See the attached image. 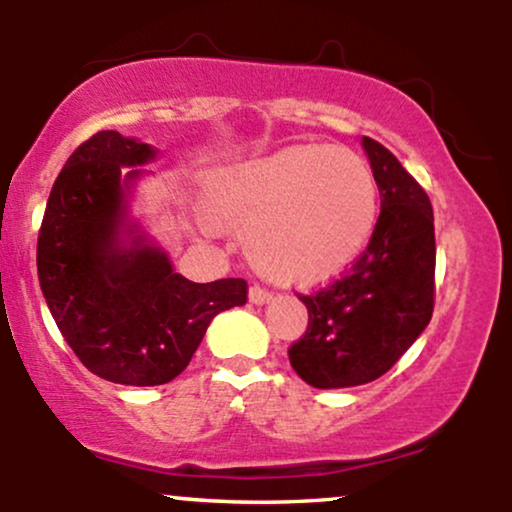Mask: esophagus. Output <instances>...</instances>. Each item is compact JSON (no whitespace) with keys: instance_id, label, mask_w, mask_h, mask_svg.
<instances>
[{"instance_id":"obj_1","label":"esophagus","mask_w":512,"mask_h":512,"mask_svg":"<svg viewBox=\"0 0 512 512\" xmlns=\"http://www.w3.org/2000/svg\"><path fill=\"white\" fill-rule=\"evenodd\" d=\"M269 298H272V291L269 289H264V286H260V284L250 286V303L260 305V303H267Z\"/></svg>"}]
</instances>
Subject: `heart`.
Returning <instances> with one entry per match:
<instances>
[{
  "label": "heart",
  "instance_id": "b5f03b06",
  "mask_svg": "<svg viewBox=\"0 0 512 512\" xmlns=\"http://www.w3.org/2000/svg\"><path fill=\"white\" fill-rule=\"evenodd\" d=\"M216 211L248 233L250 257L264 274L317 284L366 248L378 219V187L354 151L293 146L223 175Z\"/></svg>",
  "mask_w": 512,
  "mask_h": 512
}]
</instances>
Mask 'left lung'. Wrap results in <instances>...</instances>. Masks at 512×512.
Here are the masks:
<instances>
[{"mask_svg":"<svg viewBox=\"0 0 512 512\" xmlns=\"http://www.w3.org/2000/svg\"><path fill=\"white\" fill-rule=\"evenodd\" d=\"M363 149L380 190L373 236L337 281L298 293L308 330L289 346V361L320 390L385 375L426 330L436 303L431 199L383 144L363 137Z\"/></svg>","mask_w":512,"mask_h":512,"instance_id":"left-lung-1","label":"left lung"}]
</instances>
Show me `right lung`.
Returning a JSON list of instances; mask_svg holds the SVG:
<instances>
[{"mask_svg": "<svg viewBox=\"0 0 512 512\" xmlns=\"http://www.w3.org/2000/svg\"><path fill=\"white\" fill-rule=\"evenodd\" d=\"M154 156L113 129L93 134L57 175L38 233L40 289L64 342L93 375L137 387L178 378L214 315L248 303L245 279L195 284L142 236L120 248L122 166Z\"/></svg>", "mask_w": 512, "mask_h": 512, "instance_id": "obj_1", "label": "right lung"}]
</instances>
